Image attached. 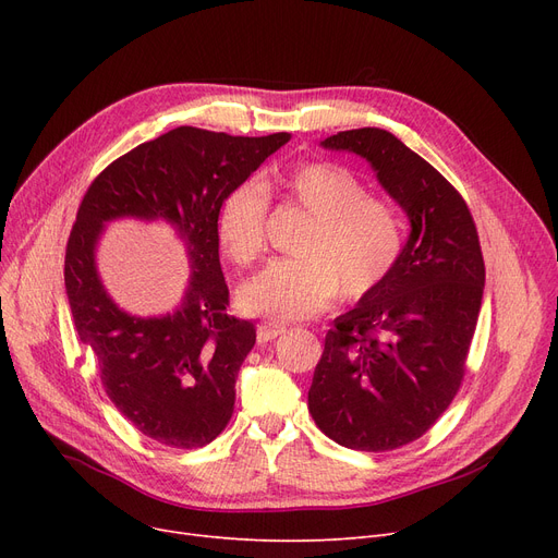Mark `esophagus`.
I'll list each match as a JSON object with an SVG mask.
<instances>
[{"mask_svg":"<svg viewBox=\"0 0 558 558\" xmlns=\"http://www.w3.org/2000/svg\"><path fill=\"white\" fill-rule=\"evenodd\" d=\"M284 332H287L284 326L274 324V320H264V324L257 326V341H271Z\"/></svg>","mask_w":558,"mask_h":558,"instance_id":"obj_1","label":"esophagus"}]
</instances>
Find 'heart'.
<instances>
[{
  "instance_id": "obj_1",
  "label": "heart",
  "mask_w": 558,
  "mask_h": 558,
  "mask_svg": "<svg viewBox=\"0 0 558 558\" xmlns=\"http://www.w3.org/2000/svg\"><path fill=\"white\" fill-rule=\"evenodd\" d=\"M278 183L312 217L296 255L276 259L248 280L240 303L274 320L314 316L335 299L362 301L383 287L404 248L400 215L383 196L366 192L355 171L328 160H305L278 173ZM269 194L259 181L232 185L217 213L223 253L248 267L267 248Z\"/></svg>"
}]
</instances>
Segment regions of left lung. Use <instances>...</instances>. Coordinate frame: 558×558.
I'll return each mask as SVG.
<instances>
[{"label": "left lung", "instance_id": "8db88e82", "mask_svg": "<svg viewBox=\"0 0 558 558\" xmlns=\"http://www.w3.org/2000/svg\"><path fill=\"white\" fill-rule=\"evenodd\" d=\"M324 146L364 156L412 221L389 280L328 330L307 393L332 441L389 452L432 429L463 383L486 276L480 234L454 185L389 131H341Z\"/></svg>", "mask_w": 558, "mask_h": 558}]
</instances>
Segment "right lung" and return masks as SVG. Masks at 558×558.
I'll return each mask as SVG.
<instances>
[{
  "instance_id": "1",
  "label": "right lung",
  "mask_w": 558,
  "mask_h": 558,
  "mask_svg": "<svg viewBox=\"0 0 558 558\" xmlns=\"http://www.w3.org/2000/svg\"><path fill=\"white\" fill-rule=\"evenodd\" d=\"M287 142L289 133L234 137L179 126L112 160L81 198L65 248L74 328L95 353L112 404L156 444L203 448L232 416L234 377L255 345V326L230 314L217 213L223 194ZM117 216L165 218L186 240L195 274L175 313L137 319L107 299L94 244L102 221Z\"/></svg>"
}]
</instances>
